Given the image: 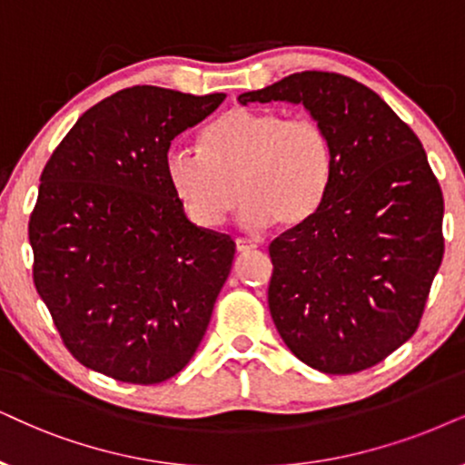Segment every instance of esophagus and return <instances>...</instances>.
Returning <instances> with one entry per match:
<instances>
[{
  "label": "esophagus",
  "mask_w": 465,
  "mask_h": 465,
  "mask_svg": "<svg viewBox=\"0 0 465 465\" xmlns=\"http://www.w3.org/2000/svg\"><path fill=\"white\" fill-rule=\"evenodd\" d=\"M236 249H238V252H251V251H255V249H257V244L249 242V240L238 238V240H236Z\"/></svg>",
  "instance_id": "1"
}]
</instances>
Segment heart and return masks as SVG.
Wrapping results in <instances>:
<instances>
[{"label":"heart","instance_id":"b5f03b06","mask_svg":"<svg viewBox=\"0 0 465 465\" xmlns=\"http://www.w3.org/2000/svg\"><path fill=\"white\" fill-rule=\"evenodd\" d=\"M199 150L172 148L164 175L175 199L199 227L214 229L244 199L249 232L276 223H307L331 189L334 150L331 134L309 117L290 120L272 109H232L203 128Z\"/></svg>","mask_w":465,"mask_h":465}]
</instances>
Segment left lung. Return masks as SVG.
<instances>
[{
	"label": "left lung",
	"mask_w": 465,
	"mask_h": 465,
	"mask_svg": "<svg viewBox=\"0 0 465 465\" xmlns=\"http://www.w3.org/2000/svg\"><path fill=\"white\" fill-rule=\"evenodd\" d=\"M238 101L302 104L331 134L320 210L270 244L268 307L322 373L373 367L416 332L444 255V199L412 128L350 76L304 70Z\"/></svg>",
	"instance_id": "obj_1"
}]
</instances>
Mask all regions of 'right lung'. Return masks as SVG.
Listing matches in <instances>:
<instances>
[{"instance_id":"1","label":"right lung","mask_w":465,"mask_h":465,"mask_svg":"<svg viewBox=\"0 0 465 465\" xmlns=\"http://www.w3.org/2000/svg\"><path fill=\"white\" fill-rule=\"evenodd\" d=\"M223 101L126 87L87 109L45 164L29 216L34 285L92 371L158 384L202 343L236 244L186 219L164 156Z\"/></svg>"}]
</instances>
